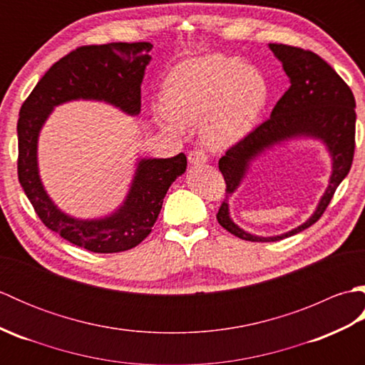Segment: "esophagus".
Listing matches in <instances>:
<instances>
[{
  "mask_svg": "<svg viewBox=\"0 0 365 365\" xmlns=\"http://www.w3.org/2000/svg\"><path fill=\"white\" fill-rule=\"evenodd\" d=\"M188 161L191 163V165H205L207 153L200 149H192L188 153Z\"/></svg>",
  "mask_w": 365,
  "mask_h": 365,
  "instance_id": "1",
  "label": "esophagus"
}]
</instances>
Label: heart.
Wrapping results in <instances>:
<instances>
[{
  "mask_svg": "<svg viewBox=\"0 0 365 365\" xmlns=\"http://www.w3.org/2000/svg\"><path fill=\"white\" fill-rule=\"evenodd\" d=\"M166 105L155 106L157 119L180 131L202 122L200 135L212 149L238 143L257 123L268 100L262 73L226 54H210L178 66L165 83Z\"/></svg>",
  "mask_w": 365,
  "mask_h": 365,
  "instance_id": "heart-1",
  "label": "heart"
}]
</instances>
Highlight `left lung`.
Segmentation results:
<instances>
[{
  "label": "left lung",
  "instance_id": "1",
  "mask_svg": "<svg viewBox=\"0 0 365 365\" xmlns=\"http://www.w3.org/2000/svg\"><path fill=\"white\" fill-rule=\"evenodd\" d=\"M269 48L289 75L290 88L279 98L269 119L229 147L218 163L226 182V199L216 213V220L232 235L246 242H277L311 227L322 218L340 182L350 173L354 157L356 102L350 86L327 61L311 50L284 43H269ZM301 134L323 138L333 155L335 163L327 192L316 213L299 228L279 237L265 239L247 235L230 221L227 195L237 186L247 162L273 143Z\"/></svg>",
  "mask_w": 365,
  "mask_h": 365
}]
</instances>
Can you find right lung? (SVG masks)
<instances>
[{
	"mask_svg": "<svg viewBox=\"0 0 365 365\" xmlns=\"http://www.w3.org/2000/svg\"><path fill=\"white\" fill-rule=\"evenodd\" d=\"M149 42L84 45L54 63L20 108L19 182L38 218L67 242L91 252L131 250L150 234L163 199L187 169V157L139 163L125 204L110 218L78 221L59 212L46 196L37 174V136L53 106L75 98L105 100L128 114L141 111V83L152 50Z\"/></svg>",
	"mask_w": 365,
	"mask_h": 365,
	"instance_id": "add662e5",
	"label": "right lung"
}]
</instances>
